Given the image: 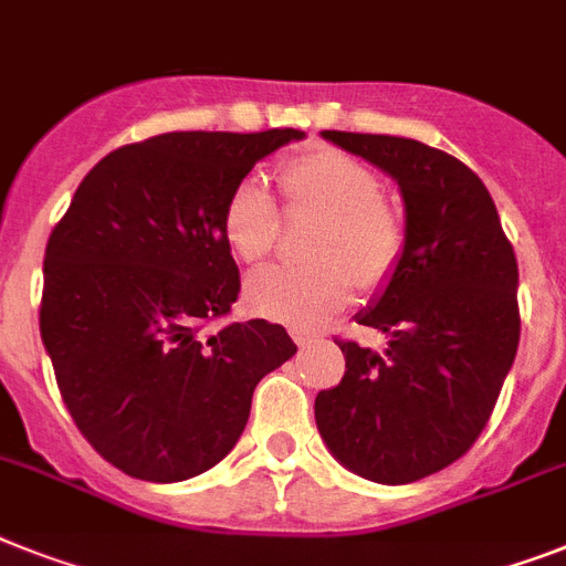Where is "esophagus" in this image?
<instances>
[{
  "label": "esophagus",
  "instance_id": "obj_1",
  "mask_svg": "<svg viewBox=\"0 0 566 566\" xmlns=\"http://www.w3.org/2000/svg\"><path fill=\"white\" fill-rule=\"evenodd\" d=\"M292 338H294V344H297V347H315V344H321V335H315V333H306V329H292Z\"/></svg>",
  "mask_w": 566,
  "mask_h": 566
}]
</instances>
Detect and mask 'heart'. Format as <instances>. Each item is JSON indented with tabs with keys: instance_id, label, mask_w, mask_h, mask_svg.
Instances as JSON below:
<instances>
[{
	"instance_id": "obj_1",
	"label": "heart",
	"mask_w": 566,
	"mask_h": 566,
	"mask_svg": "<svg viewBox=\"0 0 566 566\" xmlns=\"http://www.w3.org/2000/svg\"><path fill=\"white\" fill-rule=\"evenodd\" d=\"M289 205L324 213L310 242L312 263L256 274L249 306L283 324L310 326L347 306L356 280L381 286L405 251L401 217L381 199V181L370 167L338 149H315L280 170ZM222 237L237 260L260 265L277 242V208L263 181L249 176L231 188L222 208Z\"/></svg>"
}]
</instances>
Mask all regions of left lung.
Listing matches in <instances>:
<instances>
[{
  "label": "left lung",
  "instance_id": "8db88e82",
  "mask_svg": "<svg viewBox=\"0 0 566 566\" xmlns=\"http://www.w3.org/2000/svg\"><path fill=\"white\" fill-rule=\"evenodd\" d=\"M399 185L405 251L356 315L385 353L338 340L347 373L315 399L329 454L373 483L405 485L460 460L515 361L517 260L474 170L413 138L324 129Z\"/></svg>",
  "mask_w": 566,
  "mask_h": 566
}]
</instances>
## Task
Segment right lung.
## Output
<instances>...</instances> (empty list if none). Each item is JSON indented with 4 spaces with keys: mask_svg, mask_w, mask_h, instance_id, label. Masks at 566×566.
Wrapping results in <instances>:
<instances>
[{
    "mask_svg": "<svg viewBox=\"0 0 566 566\" xmlns=\"http://www.w3.org/2000/svg\"><path fill=\"white\" fill-rule=\"evenodd\" d=\"M301 129L167 133L101 158L51 231L40 335L74 424L129 478L179 483L237 446L265 373L297 353L231 312L240 272L222 237L231 188Z\"/></svg>",
    "mask_w": 566,
    "mask_h": 566,
    "instance_id": "add662e5",
    "label": "right lung"
}]
</instances>
